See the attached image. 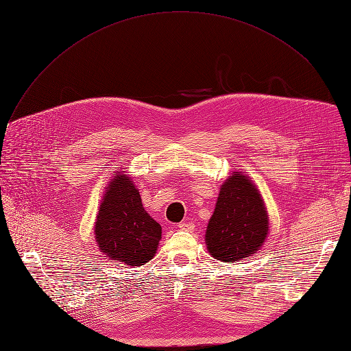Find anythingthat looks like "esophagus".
<instances>
[{"mask_svg":"<svg viewBox=\"0 0 351 351\" xmlns=\"http://www.w3.org/2000/svg\"><path fill=\"white\" fill-rule=\"evenodd\" d=\"M178 228H179V229H182V230L192 232V230L195 229V225H193V223H191V222H180V223L178 225Z\"/></svg>","mask_w":351,"mask_h":351,"instance_id":"esophagus-1","label":"esophagus"}]
</instances>
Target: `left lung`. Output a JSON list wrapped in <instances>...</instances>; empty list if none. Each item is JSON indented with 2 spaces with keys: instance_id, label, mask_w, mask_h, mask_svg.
<instances>
[{
  "instance_id": "8db88e82",
  "label": "left lung",
  "mask_w": 351,
  "mask_h": 351,
  "mask_svg": "<svg viewBox=\"0 0 351 351\" xmlns=\"http://www.w3.org/2000/svg\"><path fill=\"white\" fill-rule=\"evenodd\" d=\"M269 216L261 192L242 172H233L220 188L206 229L209 253L220 262L253 256L266 241Z\"/></svg>"
}]
</instances>
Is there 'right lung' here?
I'll use <instances>...</instances> for the list:
<instances>
[{
	"label": "right lung",
	"mask_w": 351,
	"mask_h": 351,
	"mask_svg": "<svg viewBox=\"0 0 351 351\" xmlns=\"http://www.w3.org/2000/svg\"><path fill=\"white\" fill-rule=\"evenodd\" d=\"M160 225L146 213L132 179L118 172L109 182L95 222V241L110 261L142 266L156 253Z\"/></svg>",
	"instance_id": "add662e5"
}]
</instances>
